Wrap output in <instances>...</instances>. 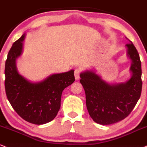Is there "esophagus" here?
Returning <instances> with one entry per match:
<instances>
[{"label":"esophagus","mask_w":147,"mask_h":147,"mask_svg":"<svg viewBox=\"0 0 147 147\" xmlns=\"http://www.w3.org/2000/svg\"><path fill=\"white\" fill-rule=\"evenodd\" d=\"M80 70L79 69H76L75 71H74V76H75L76 80H79L80 79Z\"/></svg>","instance_id":"esophagus-1"}]
</instances>
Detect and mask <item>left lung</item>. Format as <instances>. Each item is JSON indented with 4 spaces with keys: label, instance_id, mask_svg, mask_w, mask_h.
<instances>
[{
    "label": "left lung",
    "instance_id": "left-lung-1",
    "mask_svg": "<svg viewBox=\"0 0 147 147\" xmlns=\"http://www.w3.org/2000/svg\"><path fill=\"white\" fill-rule=\"evenodd\" d=\"M128 40L129 43L125 45L127 56L131 61L129 69L131 77L128 80L111 84L103 80L96 70H86L80 74L87 110L93 120L100 125H111L127 118L140 97L141 61L135 46Z\"/></svg>",
    "mask_w": 147,
    "mask_h": 147
}]
</instances>
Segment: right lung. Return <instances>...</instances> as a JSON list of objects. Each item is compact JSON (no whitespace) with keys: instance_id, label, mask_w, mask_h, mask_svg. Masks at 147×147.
I'll use <instances>...</instances> for the list:
<instances>
[{"instance_id":"1","label":"right lung","mask_w":147,"mask_h":147,"mask_svg":"<svg viewBox=\"0 0 147 147\" xmlns=\"http://www.w3.org/2000/svg\"><path fill=\"white\" fill-rule=\"evenodd\" d=\"M24 34L13 43L5 62V87L9 102L22 119L43 125L55 118L60 108L62 93L75 81L74 70L51 74L34 82L19 74L16 60L22 55Z\"/></svg>"}]
</instances>
